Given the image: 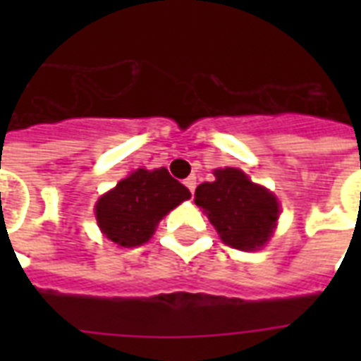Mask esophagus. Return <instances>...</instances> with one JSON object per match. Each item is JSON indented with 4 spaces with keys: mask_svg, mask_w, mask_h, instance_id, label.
<instances>
[{
    "mask_svg": "<svg viewBox=\"0 0 361 361\" xmlns=\"http://www.w3.org/2000/svg\"><path fill=\"white\" fill-rule=\"evenodd\" d=\"M185 185L187 189L195 195V189H197V176H189V178L185 180Z\"/></svg>",
    "mask_w": 361,
    "mask_h": 361,
    "instance_id": "1",
    "label": "esophagus"
}]
</instances>
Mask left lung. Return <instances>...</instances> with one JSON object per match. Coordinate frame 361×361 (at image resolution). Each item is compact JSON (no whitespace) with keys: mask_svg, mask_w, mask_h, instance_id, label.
<instances>
[{"mask_svg":"<svg viewBox=\"0 0 361 361\" xmlns=\"http://www.w3.org/2000/svg\"><path fill=\"white\" fill-rule=\"evenodd\" d=\"M214 174V181L197 187L195 202L204 208L225 243L241 251H257L274 234L279 217L277 198L238 169H221Z\"/></svg>","mask_w":361,"mask_h":361,"instance_id":"1","label":"left lung"}]
</instances>
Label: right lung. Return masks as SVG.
Masks as SVG:
<instances>
[{
  "instance_id": "add662e5",
  "label": "right lung",
  "mask_w": 361,
  "mask_h": 361,
  "mask_svg": "<svg viewBox=\"0 0 361 361\" xmlns=\"http://www.w3.org/2000/svg\"><path fill=\"white\" fill-rule=\"evenodd\" d=\"M189 197V189L166 169H138L99 198L95 215L109 240L121 247H136L152 238L163 215Z\"/></svg>"
}]
</instances>
